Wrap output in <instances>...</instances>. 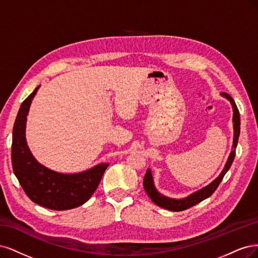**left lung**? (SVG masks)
<instances>
[{
    "mask_svg": "<svg viewBox=\"0 0 258 258\" xmlns=\"http://www.w3.org/2000/svg\"><path fill=\"white\" fill-rule=\"evenodd\" d=\"M221 95L228 99L231 104L232 111H234V113H232V123H234V140H232V150L229 153L227 162H226L225 166H224L223 170L221 171L220 176L217 179H214L211 183L208 184L207 186L196 190V192L189 194L188 196H186L184 198L176 199V198H170V197L165 196L156 189V187L154 185V182H153L152 171H151V169H147V172H146L145 178H144V187H145V190L148 194V196L151 198V201L155 205H157L161 208H164V209H167L169 211H174V212L186 210V209H188V208L203 202L204 199L210 197L214 193V190L217 189L219 184L221 183L223 177L225 176V173L230 168V166L235 159L238 138L240 135V114H239L238 108L236 106V103L234 99H232V97L227 93H221Z\"/></svg>",
    "mask_w": 258,
    "mask_h": 258,
    "instance_id": "left-lung-1",
    "label": "left lung"
}]
</instances>
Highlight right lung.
I'll list each match as a JSON object with an SVG mask.
<instances>
[{
    "mask_svg": "<svg viewBox=\"0 0 258 258\" xmlns=\"http://www.w3.org/2000/svg\"><path fill=\"white\" fill-rule=\"evenodd\" d=\"M40 86L24 99L13 130L12 164L15 176L33 203L51 210H69L88 202L109 166L101 163L88 170L62 173L41 165L31 153L26 138L27 115Z\"/></svg>",
    "mask_w": 258,
    "mask_h": 258,
    "instance_id": "obj_1",
    "label": "right lung"
}]
</instances>
